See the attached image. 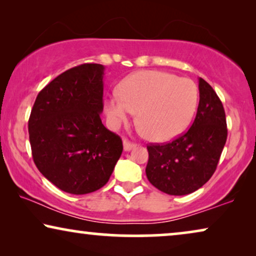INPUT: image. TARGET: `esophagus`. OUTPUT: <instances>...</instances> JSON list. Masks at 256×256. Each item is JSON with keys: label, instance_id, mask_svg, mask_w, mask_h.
I'll return each mask as SVG.
<instances>
[{"label": "esophagus", "instance_id": "esophagus-1", "mask_svg": "<svg viewBox=\"0 0 256 256\" xmlns=\"http://www.w3.org/2000/svg\"><path fill=\"white\" fill-rule=\"evenodd\" d=\"M135 146H136L135 143L129 142L127 138L124 140V152H129V150H132V148H135Z\"/></svg>", "mask_w": 256, "mask_h": 256}]
</instances>
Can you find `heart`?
Segmentation results:
<instances>
[{"mask_svg": "<svg viewBox=\"0 0 256 256\" xmlns=\"http://www.w3.org/2000/svg\"><path fill=\"white\" fill-rule=\"evenodd\" d=\"M198 104V90L188 78L160 71H140L126 79L120 96L107 102L113 124L126 121L138 110V122L146 138L168 141L185 130Z\"/></svg>", "mask_w": 256, "mask_h": 256, "instance_id": "obj_1", "label": "heart"}]
</instances>
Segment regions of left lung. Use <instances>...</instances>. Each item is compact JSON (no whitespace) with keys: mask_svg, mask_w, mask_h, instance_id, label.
<instances>
[{"mask_svg":"<svg viewBox=\"0 0 256 256\" xmlns=\"http://www.w3.org/2000/svg\"><path fill=\"white\" fill-rule=\"evenodd\" d=\"M226 140L222 101L211 85L199 78V104L194 124L174 141L146 146V177L164 194H192L214 174Z\"/></svg>","mask_w":256,"mask_h":256,"instance_id":"left-lung-1","label":"left lung"}]
</instances>
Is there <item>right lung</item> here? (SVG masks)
I'll use <instances>...</instances> for the list:
<instances>
[{"label":"right lung","mask_w":256,"mask_h":256,"mask_svg":"<svg viewBox=\"0 0 256 256\" xmlns=\"http://www.w3.org/2000/svg\"><path fill=\"white\" fill-rule=\"evenodd\" d=\"M104 70L82 64L59 74L38 93L29 118L34 162L60 190L86 194L110 180L124 146L104 127Z\"/></svg>","instance_id":"right-lung-1"}]
</instances>
